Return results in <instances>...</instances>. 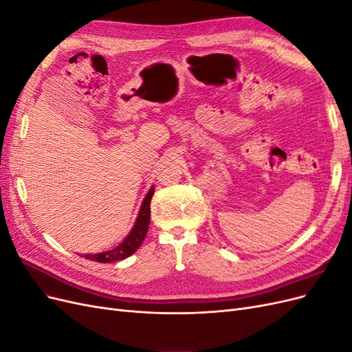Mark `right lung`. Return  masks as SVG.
I'll list each match as a JSON object with an SVG mask.
<instances>
[{
  "label": "right lung",
  "mask_w": 352,
  "mask_h": 352,
  "mask_svg": "<svg viewBox=\"0 0 352 352\" xmlns=\"http://www.w3.org/2000/svg\"><path fill=\"white\" fill-rule=\"evenodd\" d=\"M154 195V188L150 189V192L146 194L141 210H140V214L136 217L135 221V226L132 228L131 233L124 238V241L119 245V247H116L110 251H104L100 254H85L83 257L92 260V261H98V263H111V261H120L129 257L133 252H136V250L141 247L142 241L146 236V232H148V225H150V219H151V198Z\"/></svg>",
  "instance_id": "obj_1"
}]
</instances>
